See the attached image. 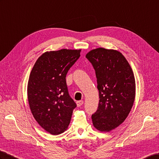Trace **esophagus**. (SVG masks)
Instances as JSON below:
<instances>
[{"mask_svg":"<svg viewBox=\"0 0 159 159\" xmlns=\"http://www.w3.org/2000/svg\"><path fill=\"white\" fill-rule=\"evenodd\" d=\"M83 104H84L83 100H79V101L77 102V106L78 107H80L82 106Z\"/></svg>","mask_w":159,"mask_h":159,"instance_id":"esophagus-1","label":"esophagus"}]
</instances>
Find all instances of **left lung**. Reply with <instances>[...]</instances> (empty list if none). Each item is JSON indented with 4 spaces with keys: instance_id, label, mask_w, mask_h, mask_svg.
Masks as SVG:
<instances>
[{
    "instance_id": "left-lung-1",
    "label": "left lung",
    "mask_w": 159,
    "mask_h": 159,
    "mask_svg": "<svg viewBox=\"0 0 159 159\" xmlns=\"http://www.w3.org/2000/svg\"><path fill=\"white\" fill-rule=\"evenodd\" d=\"M86 57L94 67L99 92L98 109L92 123L100 131H110L125 121L133 107L135 82L132 69L122 54L98 48Z\"/></svg>"
}]
</instances>
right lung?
I'll return each instance as SVG.
<instances>
[{
	"label": "right lung",
	"instance_id": "right-lung-1",
	"mask_svg": "<svg viewBox=\"0 0 159 159\" xmlns=\"http://www.w3.org/2000/svg\"><path fill=\"white\" fill-rule=\"evenodd\" d=\"M80 52L69 49L46 52L30 73L28 84L30 110L38 124L52 135L67 129L77 107L69 94L65 77Z\"/></svg>",
	"mask_w": 159,
	"mask_h": 159
}]
</instances>
